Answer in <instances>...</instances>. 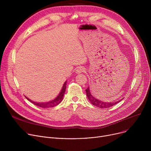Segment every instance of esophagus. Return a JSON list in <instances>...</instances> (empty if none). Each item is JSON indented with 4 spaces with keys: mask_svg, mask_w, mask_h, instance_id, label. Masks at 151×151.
Instances as JSON below:
<instances>
[{
    "mask_svg": "<svg viewBox=\"0 0 151 151\" xmlns=\"http://www.w3.org/2000/svg\"><path fill=\"white\" fill-rule=\"evenodd\" d=\"M85 71V68L82 67V66H80V67H78L76 70V72L77 73H80L82 72H84Z\"/></svg>",
    "mask_w": 151,
    "mask_h": 151,
    "instance_id": "1",
    "label": "esophagus"
}]
</instances>
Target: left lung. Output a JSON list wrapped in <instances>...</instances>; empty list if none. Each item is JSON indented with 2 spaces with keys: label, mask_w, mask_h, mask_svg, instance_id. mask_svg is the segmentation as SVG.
<instances>
[{
  "label": "left lung",
  "mask_w": 151,
  "mask_h": 151,
  "mask_svg": "<svg viewBox=\"0 0 151 151\" xmlns=\"http://www.w3.org/2000/svg\"><path fill=\"white\" fill-rule=\"evenodd\" d=\"M86 95H87V97H88L89 100L91 101V104L94 105V106H96L99 108H109L111 106H113L114 105L117 104V103H119V101H121V100H119L115 103L113 102H104L103 101L99 100L98 99H97L96 97H93L91 93L90 89H89V87H88V89H86Z\"/></svg>",
  "instance_id": "obj_1"
}]
</instances>
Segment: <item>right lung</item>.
Segmentation results:
<instances>
[{
  "instance_id": "right-lung-1",
  "label": "right lung",
  "mask_w": 151,
  "mask_h": 151,
  "mask_svg": "<svg viewBox=\"0 0 151 151\" xmlns=\"http://www.w3.org/2000/svg\"><path fill=\"white\" fill-rule=\"evenodd\" d=\"M66 85H67V81H65L63 85L62 88L60 91V92L59 93V94L58 95V96L55 98V99L48 101V102H46V103H38V102H34L33 101H32L31 100H30L29 99L27 98L26 97V98L30 101L31 103H32L35 105H37L39 107H42V108H52L54 106H57L58 105H59L60 103L62 101V100H63V96H64V93L65 92V89H66Z\"/></svg>"
}]
</instances>
